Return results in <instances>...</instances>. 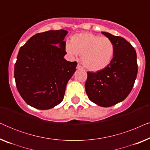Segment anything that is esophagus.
Listing matches in <instances>:
<instances>
[{
    "instance_id": "34e87169",
    "label": "esophagus",
    "mask_w": 150,
    "mask_h": 150,
    "mask_svg": "<svg viewBox=\"0 0 150 150\" xmlns=\"http://www.w3.org/2000/svg\"><path fill=\"white\" fill-rule=\"evenodd\" d=\"M76 69H83V67H82L81 65H80V64H78L77 66H76Z\"/></svg>"
}]
</instances>
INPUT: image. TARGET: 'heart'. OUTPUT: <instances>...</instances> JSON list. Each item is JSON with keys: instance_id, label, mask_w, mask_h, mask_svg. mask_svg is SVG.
<instances>
[{"instance_id": "b5f03b06", "label": "heart", "mask_w": 150, "mask_h": 150, "mask_svg": "<svg viewBox=\"0 0 150 150\" xmlns=\"http://www.w3.org/2000/svg\"><path fill=\"white\" fill-rule=\"evenodd\" d=\"M65 50L71 57L81 54V60L86 68L93 71L106 68L111 62L115 46L110 39L91 33L73 35L71 44L67 43Z\"/></svg>"}]
</instances>
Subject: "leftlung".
I'll return each mask as SVG.
<instances>
[{
	"label": "left lung",
	"mask_w": 150,
	"mask_h": 150,
	"mask_svg": "<svg viewBox=\"0 0 150 150\" xmlns=\"http://www.w3.org/2000/svg\"><path fill=\"white\" fill-rule=\"evenodd\" d=\"M115 46L113 58L106 68L87 72L85 91L89 99L102 107L122 102L129 95L136 80L138 65L134 48L124 38L102 32Z\"/></svg>",
	"instance_id": "left-lung-1"
}]
</instances>
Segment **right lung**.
Segmentation results:
<instances>
[{"label":"right lung","mask_w":150,"mask_h":150,"mask_svg":"<svg viewBox=\"0 0 150 150\" xmlns=\"http://www.w3.org/2000/svg\"><path fill=\"white\" fill-rule=\"evenodd\" d=\"M65 30H48L31 37L20 48L14 67L18 91L33 107L48 110L63 101L67 82L77 63L67 61Z\"/></svg>","instance_id":"add662e5"}]
</instances>
